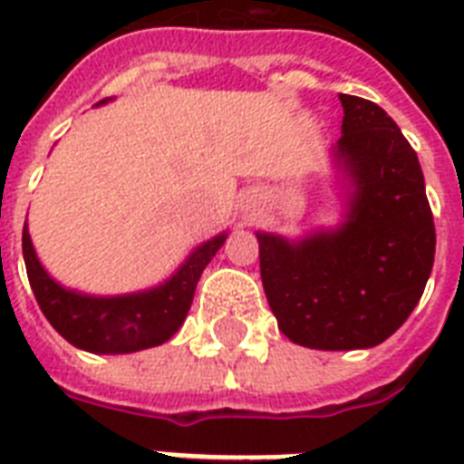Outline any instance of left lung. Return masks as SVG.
Listing matches in <instances>:
<instances>
[{
	"label": "left lung",
	"instance_id": "left-lung-1",
	"mask_svg": "<svg viewBox=\"0 0 464 464\" xmlns=\"http://www.w3.org/2000/svg\"><path fill=\"white\" fill-rule=\"evenodd\" d=\"M334 147L352 185L344 224L298 243L257 233L260 276L279 330L323 352L385 342L424 294L436 228L417 151L366 98L339 93Z\"/></svg>",
	"mask_w": 464,
	"mask_h": 464
}]
</instances>
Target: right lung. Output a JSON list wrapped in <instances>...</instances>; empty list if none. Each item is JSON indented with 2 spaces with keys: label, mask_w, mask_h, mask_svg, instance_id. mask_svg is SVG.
I'll return each instance as SVG.
<instances>
[{
  "label": "right lung",
  "mask_w": 464,
  "mask_h": 464,
  "mask_svg": "<svg viewBox=\"0 0 464 464\" xmlns=\"http://www.w3.org/2000/svg\"><path fill=\"white\" fill-rule=\"evenodd\" d=\"M224 240L226 233L207 240L166 284L127 296H86L60 286L40 265L28 226H24V260L43 315L69 344L91 353H132L163 344L180 330L197 282Z\"/></svg>",
  "instance_id": "right-lung-1"
}]
</instances>
